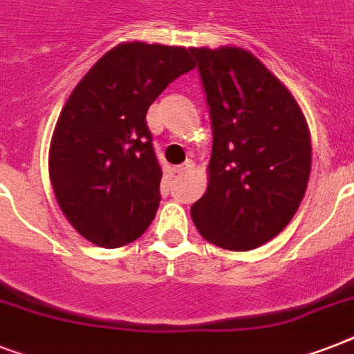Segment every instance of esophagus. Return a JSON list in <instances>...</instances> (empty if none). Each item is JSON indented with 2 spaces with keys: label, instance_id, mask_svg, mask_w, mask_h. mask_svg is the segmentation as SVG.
I'll use <instances>...</instances> for the list:
<instances>
[{
  "label": "esophagus",
  "instance_id": "34e87169",
  "mask_svg": "<svg viewBox=\"0 0 354 354\" xmlns=\"http://www.w3.org/2000/svg\"><path fill=\"white\" fill-rule=\"evenodd\" d=\"M191 167H193V163H191V161H187L185 165L174 167V169H172V172H174V174H183V172H187L189 169H191Z\"/></svg>",
  "mask_w": 354,
  "mask_h": 354
}]
</instances>
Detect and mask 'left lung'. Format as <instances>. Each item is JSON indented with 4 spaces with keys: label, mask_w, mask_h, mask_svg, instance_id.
<instances>
[{
    "label": "left lung",
    "mask_w": 354,
    "mask_h": 354,
    "mask_svg": "<svg viewBox=\"0 0 354 354\" xmlns=\"http://www.w3.org/2000/svg\"><path fill=\"white\" fill-rule=\"evenodd\" d=\"M209 106V185L191 207L205 241L233 252L286 227L310 174L307 121L292 93L241 47H191Z\"/></svg>",
    "instance_id": "left-lung-1"
}]
</instances>
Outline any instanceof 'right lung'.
Segmentation results:
<instances>
[{"instance_id":"right-lung-1","label":"right lung","mask_w":354,"mask_h":354,"mask_svg":"<svg viewBox=\"0 0 354 354\" xmlns=\"http://www.w3.org/2000/svg\"><path fill=\"white\" fill-rule=\"evenodd\" d=\"M193 68L185 47L119 44L62 108L49 149L53 191L71 226L97 246H124L154 221L161 167L145 118Z\"/></svg>"}]
</instances>
